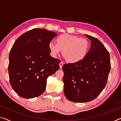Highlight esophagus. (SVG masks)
<instances>
[{
    "mask_svg": "<svg viewBox=\"0 0 121 121\" xmlns=\"http://www.w3.org/2000/svg\"><path fill=\"white\" fill-rule=\"evenodd\" d=\"M59 68H60V69L62 68L63 65V63L62 62H60V63H59Z\"/></svg>",
    "mask_w": 121,
    "mask_h": 121,
    "instance_id": "34e87169",
    "label": "esophagus"
}]
</instances>
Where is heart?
<instances>
[{"label":"heart","instance_id":"heart-1","mask_svg":"<svg viewBox=\"0 0 121 121\" xmlns=\"http://www.w3.org/2000/svg\"><path fill=\"white\" fill-rule=\"evenodd\" d=\"M57 43L50 42L48 48L51 56L56 57L62 51V55L68 62H79L84 59L88 53L90 43L87 39L69 34H63L56 39Z\"/></svg>","mask_w":121,"mask_h":121}]
</instances>
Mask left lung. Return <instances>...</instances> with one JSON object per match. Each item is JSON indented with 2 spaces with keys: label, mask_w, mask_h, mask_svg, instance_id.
<instances>
[{
  "label": "left lung",
  "mask_w": 121,
  "mask_h": 121,
  "mask_svg": "<svg viewBox=\"0 0 121 121\" xmlns=\"http://www.w3.org/2000/svg\"><path fill=\"white\" fill-rule=\"evenodd\" d=\"M91 41L87 56L80 62L63 66L64 92L74 102H85L98 96L107 82L111 69L110 54L98 39L85 35Z\"/></svg>",
  "instance_id": "8db88e82"
}]
</instances>
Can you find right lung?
Listing matches in <instances>:
<instances>
[{
	"label": "right lung",
	"mask_w": 121,
	"mask_h": 121,
	"mask_svg": "<svg viewBox=\"0 0 121 121\" xmlns=\"http://www.w3.org/2000/svg\"><path fill=\"white\" fill-rule=\"evenodd\" d=\"M57 34L42 29L24 33L14 42L9 53L10 83L16 94L26 99L43 93L46 80L59 69L60 60L49 55L48 43Z\"/></svg>",
	"instance_id": "obj_1"
}]
</instances>
